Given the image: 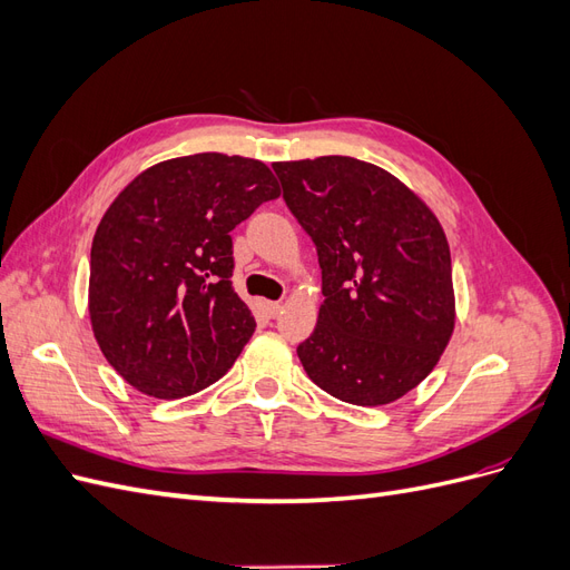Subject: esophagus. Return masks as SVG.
I'll return each instance as SVG.
<instances>
[{"mask_svg": "<svg viewBox=\"0 0 570 570\" xmlns=\"http://www.w3.org/2000/svg\"><path fill=\"white\" fill-rule=\"evenodd\" d=\"M281 302H266V314L271 316V318H275V316H278L281 314Z\"/></svg>", "mask_w": 570, "mask_h": 570, "instance_id": "esophagus-1", "label": "esophagus"}]
</instances>
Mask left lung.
I'll use <instances>...</instances> for the list:
<instances>
[{
  "mask_svg": "<svg viewBox=\"0 0 570 570\" xmlns=\"http://www.w3.org/2000/svg\"><path fill=\"white\" fill-rule=\"evenodd\" d=\"M273 170L323 275L318 323L297 347L306 375L347 404L400 400L454 333L452 256L438 216L368 161L318 157Z\"/></svg>",
  "mask_w": 570,
  "mask_h": 570,
  "instance_id": "obj_1",
  "label": "left lung"
}]
</instances>
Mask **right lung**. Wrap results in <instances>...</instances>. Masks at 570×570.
<instances>
[{"label":"right lung","mask_w":570,"mask_h":570,"mask_svg":"<svg viewBox=\"0 0 570 570\" xmlns=\"http://www.w3.org/2000/svg\"><path fill=\"white\" fill-rule=\"evenodd\" d=\"M275 197L264 161L218 151L154 164L120 189L92 239L88 308L126 383L180 400L228 373L256 327L230 283V230Z\"/></svg>","instance_id":"1"}]
</instances>
